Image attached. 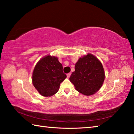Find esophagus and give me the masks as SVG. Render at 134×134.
I'll list each match as a JSON object with an SVG mask.
<instances>
[{
    "mask_svg": "<svg viewBox=\"0 0 134 134\" xmlns=\"http://www.w3.org/2000/svg\"><path fill=\"white\" fill-rule=\"evenodd\" d=\"M70 75H71V72H69V73H67V77H68V78L70 77Z\"/></svg>",
    "mask_w": 134,
    "mask_h": 134,
    "instance_id": "esophagus-1",
    "label": "esophagus"
}]
</instances>
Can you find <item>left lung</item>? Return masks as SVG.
<instances>
[{"instance_id": "left-lung-1", "label": "left lung", "mask_w": 134, "mask_h": 134, "mask_svg": "<svg viewBox=\"0 0 134 134\" xmlns=\"http://www.w3.org/2000/svg\"><path fill=\"white\" fill-rule=\"evenodd\" d=\"M105 80V72L100 62L96 57L88 54L80 58L75 65L70 81L79 92L90 96L97 92Z\"/></svg>"}]
</instances>
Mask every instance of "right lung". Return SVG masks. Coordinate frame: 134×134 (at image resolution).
Wrapping results in <instances>:
<instances>
[{
  "label": "right lung",
  "instance_id": "right-lung-1",
  "mask_svg": "<svg viewBox=\"0 0 134 134\" xmlns=\"http://www.w3.org/2000/svg\"><path fill=\"white\" fill-rule=\"evenodd\" d=\"M67 77L63 71V65L55 57L47 55L39 61L32 74L33 85L44 96L55 94L60 85Z\"/></svg>",
  "mask_w": 134,
  "mask_h": 134
}]
</instances>
